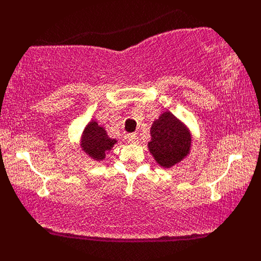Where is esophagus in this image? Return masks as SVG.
<instances>
[{"label": "esophagus", "mask_w": 261, "mask_h": 261, "mask_svg": "<svg viewBox=\"0 0 261 261\" xmlns=\"http://www.w3.org/2000/svg\"><path fill=\"white\" fill-rule=\"evenodd\" d=\"M128 142H130V144H138V142H139L138 135L135 133L128 134Z\"/></svg>", "instance_id": "obj_1"}]
</instances>
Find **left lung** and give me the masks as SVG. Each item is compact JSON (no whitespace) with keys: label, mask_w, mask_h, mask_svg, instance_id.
<instances>
[{"label":"left lung","mask_w":261,"mask_h":261,"mask_svg":"<svg viewBox=\"0 0 261 261\" xmlns=\"http://www.w3.org/2000/svg\"><path fill=\"white\" fill-rule=\"evenodd\" d=\"M149 152L164 167L180 162L190 151L191 139L188 129L171 113H164L153 122Z\"/></svg>","instance_id":"8db88e82"}]
</instances>
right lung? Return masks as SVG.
<instances>
[{
  "label": "right lung",
  "mask_w": 261,
  "mask_h": 261,
  "mask_svg": "<svg viewBox=\"0 0 261 261\" xmlns=\"http://www.w3.org/2000/svg\"><path fill=\"white\" fill-rule=\"evenodd\" d=\"M114 144H116L115 139H110L103 127H99L95 121L89 123L85 128L82 145L84 151L96 160L105 159L106 152L112 149Z\"/></svg>",
  "instance_id": "add662e5"
}]
</instances>
